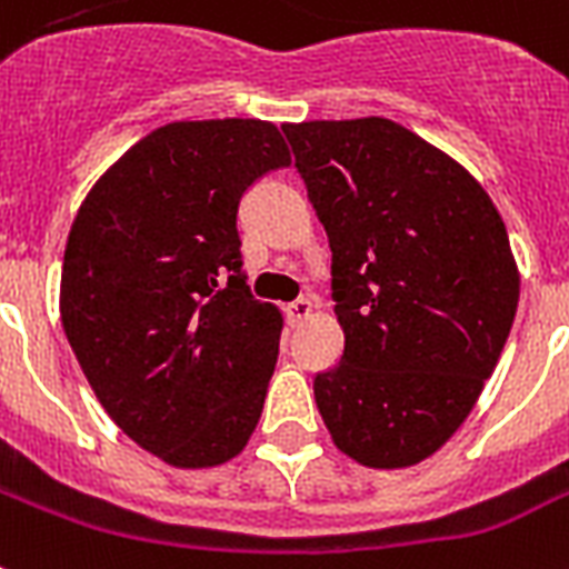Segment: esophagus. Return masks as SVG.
Instances as JSON below:
<instances>
[{
  "instance_id": "1",
  "label": "esophagus",
  "mask_w": 569,
  "mask_h": 569,
  "mask_svg": "<svg viewBox=\"0 0 569 569\" xmlns=\"http://www.w3.org/2000/svg\"><path fill=\"white\" fill-rule=\"evenodd\" d=\"M312 312H316V303H312L309 298H300V300H295V303H289V307H286V318H289L292 325H300V321L312 316Z\"/></svg>"
}]
</instances>
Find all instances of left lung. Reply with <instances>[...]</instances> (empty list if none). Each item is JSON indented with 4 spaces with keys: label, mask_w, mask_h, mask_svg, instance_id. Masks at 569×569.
I'll list each match as a JSON object with an SVG mask.
<instances>
[{
    "label": "left lung",
    "mask_w": 569,
    "mask_h": 569,
    "mask_svg": "<svg viewBox=\"0 0 569 569\" xmlns=\"http://www.w3.org/2000/svg\"><path fill=\"white\" fill-rule=\"evenodd\" d=\"M332 251L339 365L312 382L332 441L368 468L445 447L497 368L520 274L477 178L382 117L283 124Z\"/></svg>",
    "instance_id": "8db88e82"
}]
</instances>
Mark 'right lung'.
Here are the masks:
<instances>
[{
	"label": "right lung",
	"instance_id": "1",
	"mask_svg": "<svg viewBox=\"0 0 569 569\" xmlns=\"http://www.w3.org/2000/svg\"><path fill=\"white\" fill-rule=\"evenodd\" d=\"M271 122H172L96 180L63 251L60 321L104 412L172 468L242 452L283 318L244 283V189L289 166Z\"/></svg>",
	"mask_w": 569,
	"mask_h": 569
}]
</instances>
